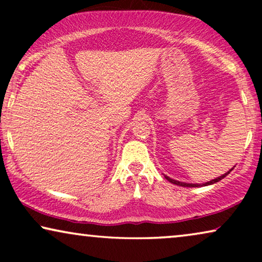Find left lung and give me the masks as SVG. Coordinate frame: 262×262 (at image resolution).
Returning <instances> with one entry per match:
<instances>
[{
  "mask_svg": "<svg viewBox=\"0 0 262 262\" xmlns=\"http://www.w3.org/2000/svg\"><path fill=\"white\" fill-rule=\"evenodd\" d=\"M235 167V166H234ZM234 169V168H231L230 170H228L227 173L225 174H223V175H221V177H218V178H216V179H213V180H211V181H207V182H204V184H187V182H181V181H178V180H174V179H171V178H169V177H167V175H164V178L167 179L168 181L169 182H171V184H174V185H178V186H182V187H202V186H207V185H212V184H216V182H218V181H221L222 179H224L225 177H227V175L230 173V171Z\"/></svg>",
  "mask_w": 262,
  "mask_h": 262,
  "instance_id": "8db88e82",
  "label": "left lung"
}]
</instances>
